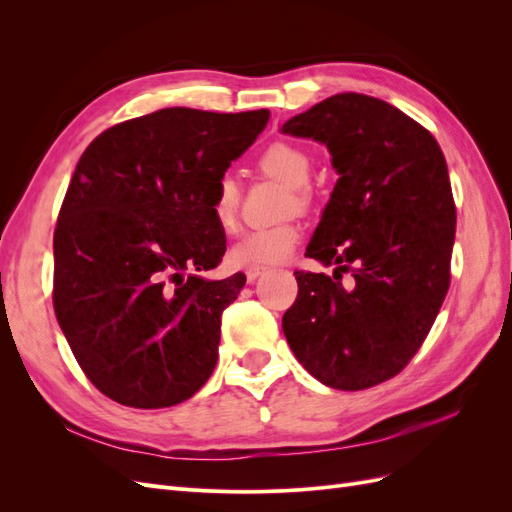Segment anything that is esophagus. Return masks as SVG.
I'll list each match as a JSON object with an SVG mask.
<instances>
[{"mask_svg": "<svg viewBox=\"0 0 512 512\" xmlns=\"http://www.w3.org/2000/svg\"><path fill=\"white\" fill-rule=\"evenodd\" d=\"M262 275V269H247L245 271V277H247V284H254L258 277Z\"/></svg>", "mask_w": 512, "mask_h": 512, "instance_id": "obj_1", "label": "esophagus"}]
</instances>
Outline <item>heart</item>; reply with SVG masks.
Instances as JSON below:
<instances>
[{
	"label": "heart",
	"mask_w": 512,
	"mask_h": 512,
	"mask_svg": "<svg viewBox=\"0 0 512 512\" xmlns=\"http://www.w3.org/2000/svg\"><path fill=\"white\" fill-rule=\"evenodd\" d=\"M258 168L262 173L284 181L292 188V196L288 200V211L305 209L309 205V190L305 185L312 177V158L309 153L286 141H277L260 153ZM241 211V185L232 173L220 175L215 181L211 194V215L215 224L224 232H232L239 224ZM303 232L294 222L277 224L271 228H258L247 232L235 245L230 247L228 258L239 269H265L280 265L288 260L297 245L301 243Z\"/></svg>",
	"instance_id": "1"
}]
</instances>
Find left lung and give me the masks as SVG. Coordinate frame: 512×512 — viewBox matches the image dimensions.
I'll use <instances>...</instances> for the list:
<instances>
[{"label":"left lung","mask_w":512,"mask_h":512,"mask_svg":"<svg viewBox=\"0 0 512 512\" xmlns=\"http://www.w3.org/2000/svg\"><path fill=\"white\" fill-rule=\"evenodd\" d=\"M282 132L327 145L339 173L305 254L337 265L336 280L294 271L284 335L316 380L363 391L410 363L451 284L457 211L444 153L421 123L363 94L322 100Z\"/></svg>","instance_id":"1"}]
</instances>
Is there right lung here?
Returning a JSON list of instances; mask_svg holds the SVG:
<instances>
[{
	"mask_svg": "<svg viewBox=\"0 0 512 512\" xmlns=\"http://www.w3.org/2000/svg\"><path fill=\"white\" fill-rule=\"evenodd\" d=\"M267 121V108H162L104 130L76 164L53 237V307L85 376L117 404L177 406L213 374L245 275H198L226 252L211 194Z\"/></svg>",
	"mask_w": 512,
	"mask_h": 512,
	"instance_id": "right-lung-1",
	"label": "right lung"
}]
</instances>
